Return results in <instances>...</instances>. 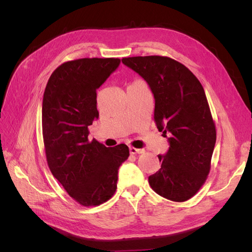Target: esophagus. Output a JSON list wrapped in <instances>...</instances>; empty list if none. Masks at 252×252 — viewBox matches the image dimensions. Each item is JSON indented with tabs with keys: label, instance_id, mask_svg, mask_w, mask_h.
<instances>
[{
	"label": "esophagus",
	"instance_id": "34e87169",
	"mask_svg": "<svg viewBox=\"0 0 252 252\" xmlns=\"http://www.w3.org/2000/svg\"><path fill=\"white\" fill-rule=\"evenodd\" d=\"M129 150H130L131 155H141L145 152L144 149H139V148H134V147H130L129 148Z\"/></svg>",
	"mask_w": 252,
	"mask_h": 252
}]
</instances>
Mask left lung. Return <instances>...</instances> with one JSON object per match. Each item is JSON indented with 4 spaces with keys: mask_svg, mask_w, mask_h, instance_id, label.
<instances>
[{
    "mask_svg": "<svg viewBox=\"0 0 252 252\" xmlns=\"http://www.w3.org/2000/svg\"><path fill=\"white\" fill-rule=\"evenodd\" d=\"M122 62L148 83L155 96V122L168 135L169 149L158 155L161 168L148 178L165 199L185 202L210 171L217 131L204 88L186 66L168 57L123 58Z\"/></svg>",
    "mask_w": 252,
    "mask_h": 252,
    "instance_id": "obj_1",
    "label": "left lung"
}]
</instances>
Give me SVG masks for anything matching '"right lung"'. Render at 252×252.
<instances>
[{
    "label": "right lung",
    "mask_w": 252,
    "mask_h": 252,
    "mask_svg": "<svg viewBox=\"0 0 252 252\" xmlns=\"http://www.w3.org/2000/svg\"><path fill=\"white\" fill-rule=\"evenodd\" d=\"M120 63L114 58L68 61L52 72L44 91L42 128L49 169L86 207L114 194L119 167L129 157L125 144L108 148L88 139V126L98 118L96 89Z\"/></svg>",
    "instance_id": "1"
}]
</instances>
